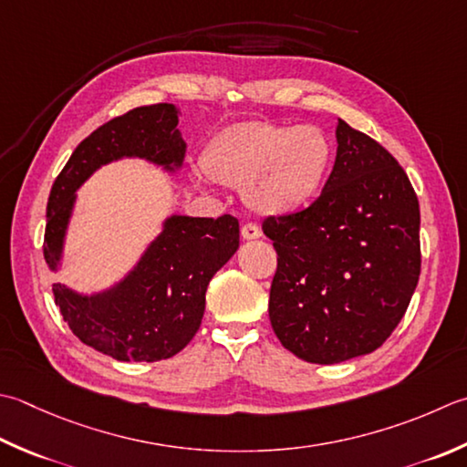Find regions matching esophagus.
I'll use <instances>...</instances> for the list:
<instances>
[{
  "instance_id": "obj_1",
  "label": "esophagus",
  "mask_w": 467,
  "mask_h": 467,
  "mask_svg": "<svg viewBox=\"0 0 467 467\" xmlns=\"http://www.w3.org/2000/svg\"><path fill=\"white\" fill-rule=\"evenodd\" d=\"M241 236L244 241H254L259 239L261 236V228L254 224V223H246L243 228H241Z\"/></svg>"
}]
</instances>
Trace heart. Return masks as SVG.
<instances>
[{
    "instance_id": "heart-1",
    "label": "heart",
    "mask_w": 467,
    "mask_h": 467,
    "mask_svg": "<svg viewBox=\"0 0 467 467\" xmlns=\"http://www.w3.org/2000/svg\"><path fill=\"white\" fill-rule=\"evenodd\" d=\"M330 161V141L316 125L246 121L214 135L202 170L218 184L243 190L254 213L285 216L319 196Z\"/></svg>"
}]
</instances>
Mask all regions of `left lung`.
<instances>
[{"mask_svg": "<svg viewBox=\"0 0 467 467\" xmlns=\"http://www.w3.org/2000/svg\"><path fill=\"white\" fill-rule=\"evenodd\" d=\"M336 140L334 170L316 202L263 223L277 251L273 332L314 364H337L385 344L421 273V214L405 170L342 119Z\"/></svg>", "mask_w": 467, "mask_h": 467, "instance_id": "1", "label": "left lung"}]
</instances>
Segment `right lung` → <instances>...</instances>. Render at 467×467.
<instances>
[{
    "instance_id": "add662e5",
    "label": "right lung",
    "mask_w": 467,
    "mask_h": 467,
    "mask_svg": "<svg viewBox=\"0 0 467 467\" xmlns=\"http://www.w3.org/2000/svg\"><path fill=\"white\" fill-rule=\"evenodd\" d=\"M184 155L178 109L170 103L131 109L82 140L54 180L46 206L44 259L50 271L60 267L77 190L90 173L121 158L148 160L173 171ZM236 249L239 221L234 216L173 214L135 267L113 287L82 296L54 283V301L72 334L90 348L121 362L166 360L198 332L208 283Z\"/></svg>"
}]
</instances>
